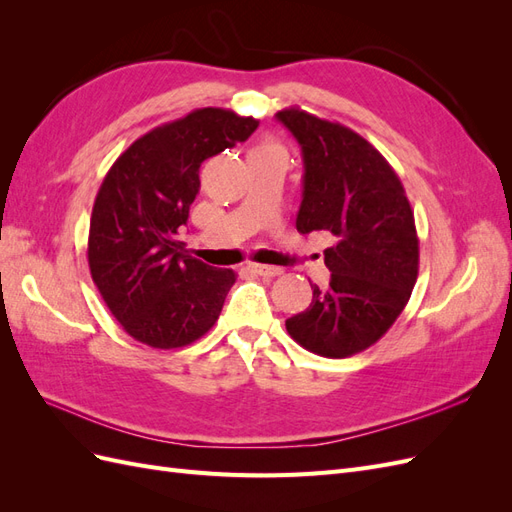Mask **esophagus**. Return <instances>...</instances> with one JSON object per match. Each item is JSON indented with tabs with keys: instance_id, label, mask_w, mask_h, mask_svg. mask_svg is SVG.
<instances>
[{
	"instance_id": "1",
	"label": "esophagus",
	"mask_w": 512,
	"mask_h": 512,
	"mask_svg": "<svg viewBox=\"0 0 512 512\" xmlns=\"http://www.w3.org/2000/svg\"><path fill=\"white\" fill-rule=\"evenodd\" d=\"M252 271L262 275V277H277L282 275V269L280 267H271V265H252Z\"/></svg>"
}]
</instances>
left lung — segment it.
Returning <instances> with one entry per match:
<instances>
[{
  "instance_id": "8db88e82",
  "label": "left lung",
  "mask_w": 512,
  "mask_h": 512,
  "mask_svg": "<svg viewBox=\"0 0 512 512\" xmlns=\"http://www.w3.org/2000/svg\"><path fill=\"white\" fill-rule=\"evenodd\" d=\"M303 153L297 230H327V288L312 284L305 312L286 331L305 350L346 359L374 346L410 301L418 277L414 211L393 166L361 134L299 106L275 115Z\"/></svg>"
}]
</instances>
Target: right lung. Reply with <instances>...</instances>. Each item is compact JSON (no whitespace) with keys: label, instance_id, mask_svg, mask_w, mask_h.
Wrapping results in <instances>:
<instances>
[{"label":"right lung","instance_id":"obj_1","mask_svg":"<svg viewBox=\"0 0 512 512\" xmlns=\"http://www.w3.org/2000/svg\"><path fill=\"white\" fill-rule=\"evenodd\" d=\"M256 128L258 119L228 108H196L136 138L106 173L87 260L106 307L136 342L183 348L220 318L237 275L185 252L179 228L200 190V164Z\"/></svg>","mask_w":512,"mask_h":512}]
</instances>
